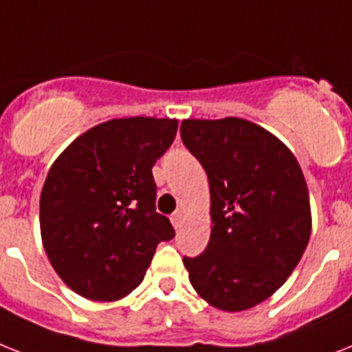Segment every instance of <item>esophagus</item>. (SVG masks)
Here are the masks:
<instances>
[{"instance_id":"34e87169","label":"esophagus","mask_w":352,"mask_h":352,"mask_svg":"<svg viewBox=\"0 0 352 352\" xmlns=\"http://www.w3.org/2000/svg\"><path fill=\"white\" fill-rule=\"evenodd\" d=\"M182 218H184V212H182L181 209L171 214V223H173V227H175V229H179V227H181Z\"/></svg>"}]
</instances>
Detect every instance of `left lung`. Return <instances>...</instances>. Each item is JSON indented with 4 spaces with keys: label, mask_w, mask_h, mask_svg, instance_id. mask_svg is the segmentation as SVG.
Segmentation results:
<instances>
[{
    "label": "left lung",
    "mask_w": 352,
    "mask_h": 352,
    "mask_svg": "<svg viewBox=\"0 0 352 352\" xmlns=\"http://www.w3.org/2000/svg\"><path fill=\"white\" fill-rule=\"evenodd\" d=\"M182 143L204 166L211 238L184 258L195 292L223 311H243L285 285L311 232L308 186L294 153L240 118L184 120Z\"/></svg>",
    "instance_id": "1"
}]
</instances>
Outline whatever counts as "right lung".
I'll list each match as a JSON object with an SVG mask.
<instances>
[{
	"mask_svg": "<svg viewBox=\"0 0 352 352\" xmlns=\"http://www.w3.org/2000/svg\"><path fill=\"white\" fill-rule=\"evenodd\" d=\"M177 120L121 118L76 138L41 193V236L52 267L91 300H118L141 285L155 247L175 236L155 211L152 168Z\"/></svg>",
	"mask_w": 352,
	"mask_h": 352,
	"instance_id": "add662e5",
	"label": "right lung"
}]
</instances>
